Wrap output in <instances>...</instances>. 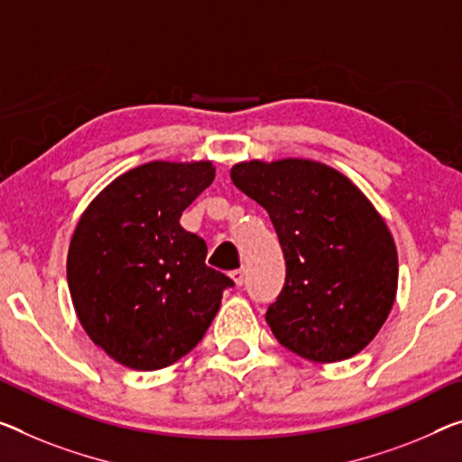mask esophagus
I'll use <instances>...</instances> for the list:
<instances>
[{"label":"esophagus","mask_w":462,"mask_h":462,"mask_svg":"<svg viewBox=\"0 0 462 462\" xmlns=\"http://www.w3.org/2000/svg\"><path fill=\"white\" fill-rule=\"evenodd\" d=\"M229 276L237 287H241V285H244V281H245V271H244V268H237V271H233Z\"/></svg>","instance_id":"34e87169"}]
</instances>
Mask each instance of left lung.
<instances>
[{
    "instance_id": "left-lung-1",
    "label": "left lung",
    "mask_w": 462,
    "mask_h": 462,
    "mask_svg": "<svg viewBox=\"0 0 462 462\" xmlns=\"http://www.w3.org/2000/svg\"><path fill=\"white\" fill-rule=\"evenodd\" d=\"M231 180L268 212L285 254V285L266 311L276 340L318 364L365 349L393 310L399 255L364 191L308 159L237 162Z\"/></svg>"
}]
</instances>
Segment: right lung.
<instances>
[{"mask_svg": "<svg viewBox=\"0 0 462 462\" xmlns=\"http://www.w3.org/2000/svg\"><path fill=\"white\" fill-rule=\"evenodd\" d=\"M215 180L210 161H152L113 180L78 221L68 287L82 328L132 370L175 364L200 343L233 281L204 264L180 225Z\"/></svg>", "mask_w": 462, "mask_h": 462, "instance_id": "add662e5", "label": "right lung"}]
</instances>
